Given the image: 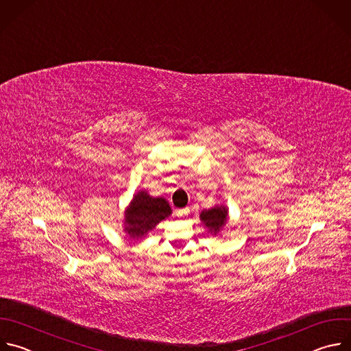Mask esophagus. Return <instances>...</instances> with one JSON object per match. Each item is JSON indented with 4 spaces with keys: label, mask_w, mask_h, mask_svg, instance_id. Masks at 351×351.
Masks as SVG:
<instances>
[{
    "label": "esophagus",
    "mask_w": 351,
    "mask_h": 351,
    "mask_svg": "<svg viewBox=\"0 0 351 351\" xmlns=\"http://www.w3.org/2000/svg\"><path fill=\"white\" fill-rule=\"evenodd\" d=\"M189 212V208L188 207H185V208H181L180 210V216H184V215H186Z\"/></svg>",
    "instance_id": "34e87169"
}]
</instances>
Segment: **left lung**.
<instances>
[{"mask_svg":"<svg viewBox=\"0 0 351 351\" xmlns=\"http://www.w3.org/2000/svg\"><path fill=\"white\" fill-rule=\"evenodd\" d=\"M200 219L204 221V226L208 227L210 231H213L216 235V232L227 221V210L221 208V207L210 208V210H207V212H203L200 215Z\"/></svg>","mask_w":351,"mask_h":351,"instance_id":"8db88e82","label":"left lung"}]
</instances>
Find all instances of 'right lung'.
<instances>
[{
	"instance_id": "1",
	"label": "right lung",
	"mask_w": 351,
	"mask_h": 351,
	"mask_svg": "<svg viewBox=\"0 0 351 351\" xmlns=\"http://www.w3.org/2000/svg\"><path fill=\"white\" fill-rule=\"evenodd\" d=\"M170 213L171 208L166 199L152 197L147 192H138L127 210L125 230L131 237H141L154 230Z\"/></svg>"
}]
</instances>
